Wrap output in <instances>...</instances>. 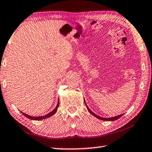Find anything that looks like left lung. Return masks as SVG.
<instances>
[{
  "instance_id": "obj_1",
  "label": "left lung",
  "mask_w": 152,
  "mask_h": 152,
  "mask_svg": "<svg viewBox=\"0 0 152 152\" xmlns=\"http://www.w3.org/2000/svg\"><path fill=\"white\" fill-rule=\"evenodd\" d=\"M84 102H85V104H86V108H87V109H88V110L90 112V113H91V115H93V116H94L95 117H96L97 119H99L103 120V121H115V120H117V119H119V118H120L121 117V116H123V114H121V115H118V116H116V117H109V118H104V117H102L98 116L97 115L95 114V113H94L93 112H92V110L89 109L88 107V105H87L86 103L85 100H84Z\"/></svg>"
}]
</instances>
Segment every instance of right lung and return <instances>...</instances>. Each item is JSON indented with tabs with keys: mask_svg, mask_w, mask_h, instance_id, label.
Returning <instances> with one entry per match:
<instances>
[{
	"mask_svg": "<svg viewBox=\"0 0 152 152\" xmlns=\"http://www.w3.org/2000/svg\"><path fill=\"white\" fill-rule=\"evenodd\" d=\"M59 107V100H58V104L57 105H56V107L54 109H53L52 111H51L50 113H49L48 114L45 115H43V116H39V117H33V116H31V115H28L27 114H25V113L21 112V113H23V115H24V116L26 117L27 118H28V119H30L31 120H35V121H39V120H43V119H46V118H48V117H50L52 116V115H53L55 114V113H56V111H57L58 110V108Z\"/></svg>",
	"mask_w": 152,
	"mask_h": 152,
	"instance_id": "right-lung-1",
	"label": "right lung"
}]
</instances>
